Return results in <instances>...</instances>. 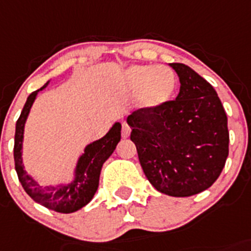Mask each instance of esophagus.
Returning a JSON list of instances; mask_svg holds the SVG:
<instances>
[{
	"instance_id": "esophagus-1",
	"label": "esophagus",
	"mask_w": 251,
	"mask_h": 251,
	"mask_svg": "<svg viewBox=\"0 0 251 251\" xmlns=\"http://www.w3.org/2000/svg\"><path fill=\"white\" fill-rule=\"evenodd\" d=\"M130 126H128L127 124H123V126H121V136H123V139H127V137L130 136Z\"/></svg>"
}]
</instances>
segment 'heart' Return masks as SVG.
I'll return each instance as SVG.
<instances>
[{"label": "heart", "instance_id": "obj_1", "mask_svg": "<svg viewBox=\"0 0 251 251\" xmlns=\"http://www.w3.org/2000/svg\"><path fill=\"white\" fill-rule=\"evenodd\" d=\"M128 89L140 91V101L145 109H157L170 101L176 90V75L163 65H133L125 73Z\"/></svg>", "mask_w": 251, "mask_h": 251}]
</instances>
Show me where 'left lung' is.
<instances>
[{"instance_id":"1","label":"left lung","mask_w":251,"mask_h":251,"mask_svg":"<svg viewBox=\"0 0 251 251\" xmlns=\"http://www.w3.org/2000/svg\"><path fill=\"white\" fill-rule=\"evenodd\" d=\"M181 88L176 100L127 116L131 141L154 188L189 197L209 188L229 153L228 118L214 88L193 69L171 63Z\"/></svg>"}]
</instances>
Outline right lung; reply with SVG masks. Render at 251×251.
Masks as SVG:
<instances>
[{"instance_id":"1","label":"right lung","mask_w":251,"mask_h":251,"mask_svg":"<svg viewBox=\"0 0 251 251\" xmlns=\"http://www.w3.org/2000/svg\"><path fill=\"white\" fill-rule=\"evenodd\" d=\"M48 83L38 90L29 94L22 112H21V116L16 123L15 149H13L15 167L21 184L32 200H34L43 207L55 210V212L73 213L83 208L93 200L94 194L99 187L100 171H101L102 165L111 156L114 150L116 149V145L121 139V125L120 123H116L102 139L94 141L93 144L85 147L84 153L79 157L78 165L75 168V177L72 183L42 188L23 170L22 142L25 124L30 107L33 105L38 91L43 90L48 85Z\"/></svg>"}]
</instances>
